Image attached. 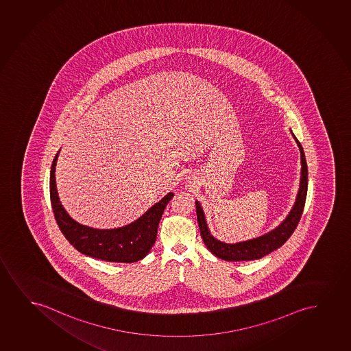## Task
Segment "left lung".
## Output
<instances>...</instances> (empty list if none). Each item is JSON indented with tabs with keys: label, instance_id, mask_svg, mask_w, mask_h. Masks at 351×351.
I'll use <instances>...</instances> for the list:
<instances>
[{
	"label": "left lung",
	"instance_id": "obj_1",
	"mask_svg": "<svg viewBox=\"0 0 351 351\" xmlns=\"http://www.w3.org/2000/svg\"><path fill=\"white\" fill-rule=\"evenodd\" d=\"M294 139L300 149L301 165H302L300 189L298 193L295 205L291 210V213L288 214L286 220L271 232L267 233L262 237L255 238L251 241H241L236 244H226L223 241H217L215 238L212 237V234L208 231L205 215H204L200 204L195 201L196 215H197V223L200 228L201 237H202V241H205L207 249L218 258L230 261V262L231 261L239 262V261L258 260L270 252H273L274 250H276L280 246H282L295 231L296 226L300 221L301 215L304 212V207H305L307 184H308V170H307V163H306L305 154L302 150V146L295 137Z\"/></svg>",
	"mask_w": 351,
	"mask_h": 351
}]
</instances>
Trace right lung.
<instances>
[{
    "label": "right lung",
    "mask_w": 351,
    "mask_h": 351,
    "mask_svg": "<svg viewBox=\"0 0 351 351\" xmlns=\"http://www.w3.org/2000/svg\"><path fill=\"white\" fill-rule=\"evenodd\" d=\"M58 154L60 151L51 165L50 197L56 221L64 237L80 252L99 260L133 263L144 258L155 244L158 223L169 201L173 197V193L164 196L158 204L152 206L144 215L130 225L113 230L88 228L70 218L60 204L55 178Z\"/></svg>",
    "instance_id": "obj_1"
}]
</instances>
